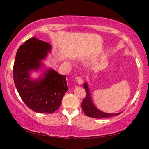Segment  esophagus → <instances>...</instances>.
<instances>
[{
    "instance_id": "obj_1",
    "label": "esophagus",
    "mask_w": 149,
    "mask_h": 149,
    "mask_svg": "<svg viewBox=\"0 0 149 149\" xmlns=\"http://www.w3.org/2000/svg\"><path fill=\"white\" fill-rule=\"evenodd\" d=\"M76 80H77V82H78V83L79 85H81V84H83V78H82L81 76H78L76 78Z\"/></svg>"
}]
</instances>
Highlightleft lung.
I'll use <instances>...</instances> for the list:
<instances>
[{"mask_svg": "<svg viewBox=\"0 0 149 149\" xmlns=\"http://www.w3.org/2000/svg\"><path fill=\"white\" fill-rule=\"evenodd\" d=\"M83 87H84V88L85 89V92H86V97L82 102L81 106L85 115L89 116V117L94 118H109L111 117V116H118L120 113H104L102 111L99 110L94 105L93 102H92L88 83H85L83 84Z\"/></svg>", "mask_w": 149, "mask_h": 149, "instance_id": "left-lung-1", "label": "left lung"}]
</instances>
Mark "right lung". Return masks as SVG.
Returning <instances> with one entry per match:
<instances>
[{
    "label": "right lung",
    "instance_id": "add662e5",
    "mask_svg": "<svg viewBox=\"0 0 149 149\" xmlns=\"http://www.w3.org/2000/svg\"><path fill=\"white\" fill-rule=\"evenodd\" d=\"M51 47L48 42L35 37L29 39L19 47L13 67L14 83L22 100L29 109L40 113L56 111L68 90L66 76L54 69L45 70L38 79L30 76L31 71L43 66L42 61Z\"/></svg>",
    "mask_w": 149,
    "mask_h": 149
}]
</instances>
